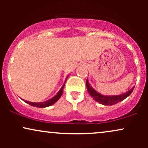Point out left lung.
I'll return each instance as SVG.
<instances>
[{"mask_svg":"<svg viewBox=\"0 0 148 148\" xmlns=\"http://www.w3.org/2000/svg\"><path fill=\"white\" fill-rule=\"evenodd\" d=\"M86 87H87V90L89 92V94L90 95L91 97H92V98L95 101H97L103 105H106V106H111V105H114L115 103L120 102L121 101H123L125 99H126L128 96H130L131 93L133 92L134 88H132L130 90L127 91V92H125V94L120 95H115V96H104L102 95L99 94L95 90L92 88L89 85L88 81L87 79L86 81Z\"/></svg>","mask_w":148,"mask_h":148,"instance_id":"1","label":"left lung"}]
</instances>
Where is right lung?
Instances as JSON below:
<instances>
[{"label":"right lung","mask_w":148,"mask_h":148,"mask_svg":"<svg viewBox=\"0 0 148 148\" xmlns=\"http://www.w3.org/2000/svg\"><path fill=\"white\" fill-rule=\"evenodd\" d=\"M65 82H66V81H65ZM65 82H64L63 86H62V88H61V89L60 90H59L58 92L57 93L56 95L54 96L53 97H52L51 99L47 100V101H44V102H40V103L30 102V101H26V100H23V101H24L25 102H26L27 103H28V104L31 105V106H33L37 107V108H44V107H47V106H51L52 104H53L54 103L56 102L58 100L60 99L61 95H62V92H63V88H64V84H65Z\"/></svg>","instance_id":"right-lung-1"}]
</instances>
